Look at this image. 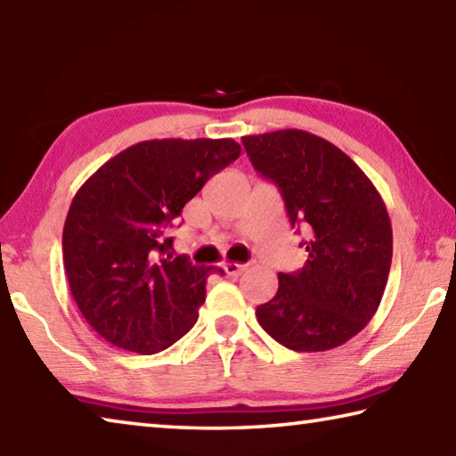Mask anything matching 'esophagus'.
Returning a JSON list of instances; mask_svg holds the SVG:
<instances>
[{"label":"esophagus","instance_id":"34e87169","mask_svg":"<svg viewBox=\"0 0 456 456\" xmlns=\"http://www.w3.org/2000/svg\"><path fill=\"white\" fill-rule=\"evenodd\" d=\"M248 268V265H240V262H228V265H224V270H226L228 276H240L244 270Z\"/></svg>","mask_w":456,"mask_h":456}]
</instances>
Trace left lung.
Returning a JSON list of instances; mask_svg holds the SVG:
<instances>
[{
	"instance_id": "obj_1",
	"label": "left lung",
	"mask_w": 456,
	"mask_h": 456,
	"mask_svg": "<svg viewBox=\"0 0 456 456\" xmlns=\"http://www.w3.org/2000/svg\"><path fill=\"white\" fill-rule=\"evenodd\" d=\"M252 166L273 180L294 224L310 234L298 273L256 308L262 329L297 353L356 337L379 310L393 262V228L379 190L345 151L305 130L244 135Z\"/></svg>"
}]
</instances>
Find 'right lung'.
Here are the masks:
<instances>
[{
    "label": "right lung",
    "mask_w": 456,
    "mask_h": 456,
    "mask_svg": "<svg viewBox=\"0 0 456 456\" xmlns=\"http://www.w3.org/2000/svg\"><path fill=\"white\" fill-rule=\"evenodd\" d=\"M240 151L232 138L146 140L110 158L76 191L63 268L79 313L110 345L156 354L196 324L212 268L172 258L167 228Z\"/></svg>",
    "instance_id": "right-lung-1"
}]
</instances>
